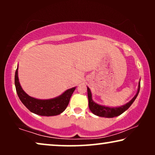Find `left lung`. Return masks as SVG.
I'll return each mask as SVG.
<instances>
[{"label":"left lung","instance_id":"obj_1","mask_svg":"<svg viewBox=\"0 0 155 155\" xmlns=\"http://www.w3.org/2000/svg\"><path fill=\"white\" fill-rule=\"evenodd\" d=\"M140 88V82H139L138 84V89H137V92L136 93V94L135 95V97H133V98L131 99L128 103H127L126 104L121 106V107H120L111 108V107H104V106L99 105L97 104V103H95L92 99V93H91L90 88L87 87L89 108H90V111H92L93 114L98 116H101V117H106V118L116 117V116H119L121 114L124 113L125 111H126V110L130 107L131 104L133 103V101H135V99H136L137 94H138Z\"/></svg>","mask_w":155,"mask_h":155}]
</instances>
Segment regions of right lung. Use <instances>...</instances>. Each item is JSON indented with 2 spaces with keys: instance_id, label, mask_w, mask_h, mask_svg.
Wrapping results in <instances>:
<instances>
[{
  "instance_id": "obj_1",
  "label": "right lung",
  "mask_w": 155,
  "mask_h": 155,
  "mask_svg": "<svg viewBox=\"0 0 155 155\" xmlns=\"http://www.w3.org/2000/svg\"><path fill=\"white\" fill-rule=\"evenodd\" d=\"M18 68L15 75V84L19 98L22 103L32 113L40 116H56L62 113L68 105L70 99L75 90V87L69 89L62 94L51 99H38L33 98L25 92L21 87L18 79Z\"/></svg>"
}]
</instances>
